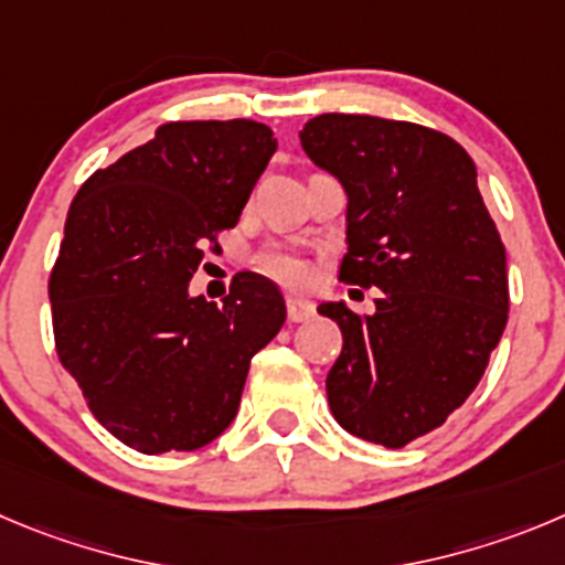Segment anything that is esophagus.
I'll list each match as a JSON object with an SVG mask.
<instances>
[{"label": "esophagus", "mask_w": 565, "mask_h": 565, "mask_svg": "<svg viewBox=\"0 0 565 565\" xmlns=\"http://www.w3.org/2000/svg\"><path fill=\"white\" fill-rule=\"evenodd\" d=\"M315 315V303L307 298H287V318L292 323H303Z\"/></svg>", "instance_id": "obj_1"}]
</instances>
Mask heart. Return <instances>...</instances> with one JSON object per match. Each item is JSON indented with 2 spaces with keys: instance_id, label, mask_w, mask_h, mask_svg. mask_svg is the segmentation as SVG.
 Wrapping results in <instances>:
<instances>
[{
  "instance_id": "1",
  "label": "heart",
  "mask_w": 565,
  "mask_h": 565,
  "mask_svg": "<svg viewBox=\"0 0 565 565\" xmlns=\"http://www.w3.org/2000/svg\"><path fill=\"white\" fill-rule=\"evenodd\" d=\"M262 270H265L267 276L276 278V281L287 284V287H298V284H303L309 278L307 262L287 250L267 253V256L262 258Z\"/></svg>"
}]
</instances>
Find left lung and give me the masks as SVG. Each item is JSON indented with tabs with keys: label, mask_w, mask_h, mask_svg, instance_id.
Masks as SVG:
<instances>
[{
	"label": "left lung",
	"mask_w": 565,
	"mask_h": 565,
	"mask_svg": "<svg viewBox=\"0 0 565 565\" xmlns=\"http://www.w3.org/2000/svg\"><path fill=\"white\" fill-rule=\"evenodd\" d=\"M300 147L345 189L340 278L379 287L376 312L345 300L342 351L326 379L331 415L362 440L402 449L449 418L508 326V256L477 189L471 156L449 136L362 114H320Z\"/></svg>",
	"instance_id": "obj_1"
}]
</instances>
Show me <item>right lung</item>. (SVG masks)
<instances>
[{
	"mask_svg": "<svg viewBox=\"0 0 565 565\" xmlns=\"http://www.w3.org/2000/svg\"><path fill=\"white\" fill-rule=\"evenodd\" d=\"M276 147L253 119L167 122L72 200L50 276L57 356L94 418L141 455L223 435L253 354L287 320L256 273L220 307L189 292L205 242L234 228Z\"/></svg>",
	"mask_w": 565,
	"mask_h": 565,
	"instance_id": "add662e5",
	"label": "right lung"
}]
</instances>
